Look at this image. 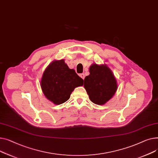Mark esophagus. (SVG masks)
<instances>
[{
  "instance_id": "obj_1",
  "label": "esophagus",
  "mask_w": 158,
  "mask_h": 158,
  "mask_svg": "<svg viewBox=\"0 0 158 158\" xmlns=\"http://www.w3.org/2000/svg\"><path fill=\"white\" fill-rule=\"evenodd\" d=\"M80 77L83 79V80H84V78H85V75L83 73H81V74H80Z\"/></svg>"
}]
</instances>
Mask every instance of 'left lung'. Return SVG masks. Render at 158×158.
I'll return each mask as SVG.
<instances>
[{"instance_id": "8db88e82", "label": "left lung", "mask_w": 158, "mask_h": 158, "mask_svg": "<svg viewBox=\"0 0 158 158\" xmlns=\"http://www.w3.org/2000/svg\"><path fill=\"white\" fill-rule=\"evenodd\" d=\"M89 72L90 75L84 79V87L92 103L103 105L115 94L116 79L106 64H92Z\"/></svg>"}]
</instances>
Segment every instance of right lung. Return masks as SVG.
Masks as SVG:
<instances>
[{"instance_id":"right-lung-1","label":"right lung","mask_w":158,"mask_h":158,"mask_svg":"<svg viewBox=\"0 0 158 158\" xmlns=\"http://www.w3.org/2000/svg\"><path fill=\"white\" fill-rule=\"evenodd\" d=\"M83 84V79L63 59L53 61L44 71L41 81L43 94L55 105L68 101L74 89Z\"/></svg>"}]
</instances>
